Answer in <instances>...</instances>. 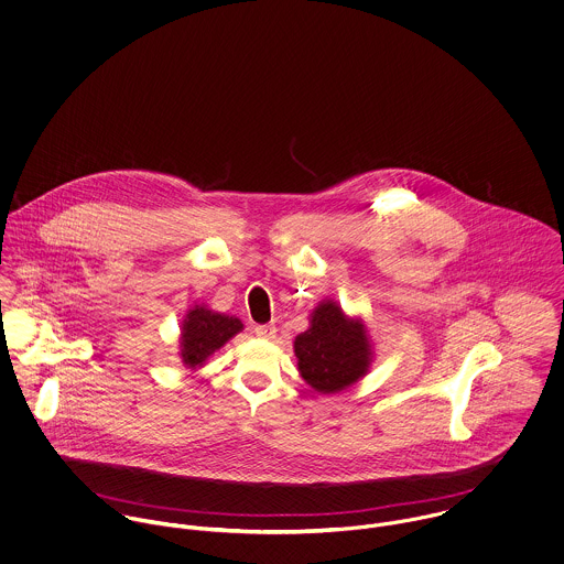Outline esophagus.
<instances>
[{
	"label": "esophagus",
	"instance_id": "34e87169",
	"mask_svg": "<svg viewBox=\"0 0 564 564\" xmlns=\"http://www.w3.org/2000/svg\"><path fill=\"white\" fill-rule=\"evenodd\" d=\"M254 334H257L259 338L274 339L276 338V327H274V325H257V327H254Z\"/></svg>",
	"mask_w": 564,
	"mask_h": 564
}]
</instances>
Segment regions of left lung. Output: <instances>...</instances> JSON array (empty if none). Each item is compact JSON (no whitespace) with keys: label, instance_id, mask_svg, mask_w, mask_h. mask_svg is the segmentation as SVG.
Here are the masks:
<instances>
[{"label":"left lung","instance_id":"obj_1","mask_svg":"<svg viewBox=\"0 0 564 564\" xmlns=\"http://www.w3.org/2000/svg\"><path fill=\"white\" fill-rule=\"evenodd\" d=\"M299 372L321 394H336L370 370L375 350L368 327L346 316L339 303L325 299L310 316V329L294 339Z\"/></svg>","mask_w":564,"mask_h":564}]
</instances>
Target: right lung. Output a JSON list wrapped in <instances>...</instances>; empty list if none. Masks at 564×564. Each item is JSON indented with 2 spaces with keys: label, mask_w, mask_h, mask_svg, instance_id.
I'll return each mask as SVG.
<instances>
[{
  "label": "right lung",
  "mask_w": 564,
  "mask_h": 564,
  "mask_svg": "<svg viewBox=\"0 0 564 564\" xmlns=\"http://www.w3.org/2000/svg\"><path fill=\"white\" fill-rule=\"evenodd\" d=\"M243 329V323L235 316H226L209 310L205 303L194 305L183 323L178 338V355L185 368L198 370L207 364V359L220 350L226 341L235 338Z\"/></svg>",
  "instance_id": "right-lung-1"
}]
</instances>
